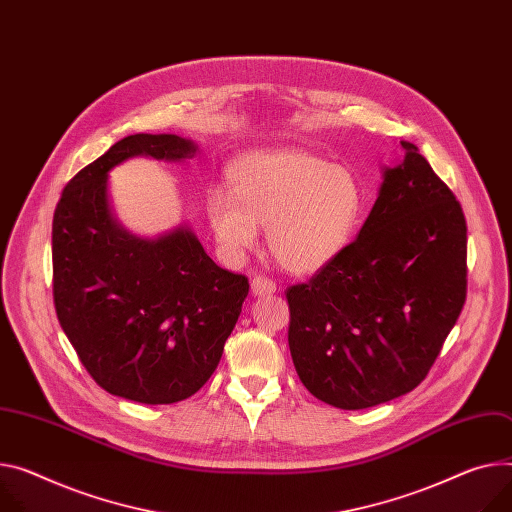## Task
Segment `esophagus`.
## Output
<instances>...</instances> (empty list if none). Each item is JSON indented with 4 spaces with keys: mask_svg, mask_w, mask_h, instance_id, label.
I'll return each instance as SVG.
<instances>
[{
    "mask_svg": "<svg viewBox=\"0 0 512 512\" xmlns=\"http://www.w3.org/2000/svg\"><path fill=\"white\" fill-rule=\"evenodd\" d=\"M272 293H277V285H274L266 277H254V281H252V295L254 297H270Z\"/></svg>",
    "mask_w": 512,
    "mask_h": 512,
    "instance_id": "1",
    "label": "esophagus"
}]
</instances>
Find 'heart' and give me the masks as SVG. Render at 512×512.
Returning <instances> with one entry per match:
<instances>
[{
  "mask_svg": "<svg viewBox=\"0 0 512 512\" xmlns=\"http://www.w3.org/2000/svg\"><path fill=\"white\" fill-rule=\"evenodd\" d=\"M227 188L209 190V227L229 260H242L266 227L268 252L291 274H313L344 254L361 225L365 194L348 168L303 149L240 155Z\"/></svg>",
  "mask_w": 512,
  "mask_h": 512,
  "instance_id": "heart-1",
  "label": "heart"
}]
</instances>
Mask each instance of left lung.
<instances>
[{
    "label": "left lung",
    "instance_id": "obj_1",
    "mask_svg": "<svg viewBox=\"0 0 512 512\" xmlns=\"http://www.w3.org/2000/svg\"><path fill=\"white\" fill-rule=\"evenodd\" d=\"M381 168L359 238L287 291L289 348L311 396L363 410L412 391L465 303V217L410 141Z\"/></svg>",
    "mask_w": 512,
    "mask_h": 512
}]
</instances>
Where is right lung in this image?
Masks as SVG:
<instances>
[{
    "label": "right lung",
    "mask_w": 512,
    "mask_h": 512,
    "mask_svg": "<svg viewBox=\"0 0 512 512\" xmlns=\"http://www.w3.org/2000/svg\"><path fill=\"white\" fill-rule=\"evenodd\" d=\"M196 151L178 135H129L73 176L53 217L59 324L94 381L139 404H174L209 381L250 291L188 225L143 238L112 211V168L131 157L184 162Z\"/></svg>",
    "instance_id": "obj_1"
}]
</instances>
